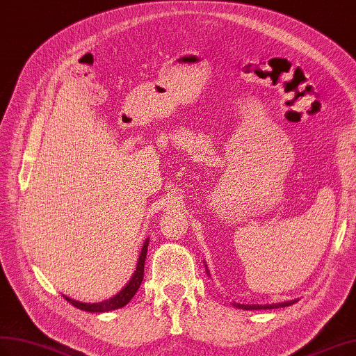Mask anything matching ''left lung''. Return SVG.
<instances>
[{"label":"left lung","mask_w":356,"mask_h":356,"mask_svg":"<svg viewBox=\"0 0 356 356\" xmlns=\"http://www.w3.org/2000/svg\"><path fill=\"white\" fill-rule=\"evenodd\" d=\"M296 300H289V302H281V304H266V305H243V304H233L234 307L242 308V309H270V308H280V307H289L295 304Z\"/></svg>","instance_id":"1"}]
</instances>
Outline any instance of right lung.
Returning <instances> with one entry per match:
<instances>
[{"label":"right lung","instance_id":"obj_1","mask_svg":"<svg viewBox=\"0 0 356 356\" xmlns=\"http://www.w3.org/2000/svg\"><path fill=\"white\" fill-rule=\"evenodd\" d=\"M147 247H149V239H145L132 278L127 281V284L120 291H118L115 296L109 298L106 300H102V302H96V304L79 302V300H75V299H72L69 296H65V295H63V296H65V299L67 300L69 304H72L79 309H83V312H88V313H106V312H111V309H117V308L124 307L134 298V295L136 293V290L140 289L141 282H143L144 263H145V256H147Z\"/></svg>","mask_w":356,"mask_h":356}]
</instances>
